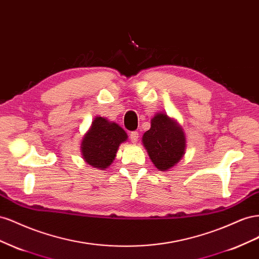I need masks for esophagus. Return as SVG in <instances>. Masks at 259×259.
<instances>
[{"label": "esophagus", "mask_w": 259, "mask_h": 259, "mask_svg": "<svg viewBox=\"0 0 259 259\" xmlns=\"http://www.w3.org/2000/svg\"><path fill=\"white\" fill-rule=\"evenodd\" d=\"M130 140L132 143H137L139 140V132L138 131H132L130 134Z\"/></svg>", "instance_id": "esophagus-1"}]
</instances>
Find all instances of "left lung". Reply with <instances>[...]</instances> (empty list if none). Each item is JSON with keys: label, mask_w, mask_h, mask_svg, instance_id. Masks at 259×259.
Returning <instances> with one entry per match:
<instances>
[{"label": "left lung", "mask_w": 259, "mask_h": 259, "mask_svg": "<svg viewBox=\"0 0 259 259\" xmlns=\"http://www.w3.org/2000/svg\"><path fill=\"white\" fill-rule=\"evenodd\" d=\"M142 140L153 164L162 171L175 166L186 151L182 129L165 114L153 118L151 129L145 132Z\"/></svg>", "instance_id": "8db88e82"}]
</instances>
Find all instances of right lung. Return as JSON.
Masks as SVG:
<instances>
[{
	"label": "right lung",
	"instance_id": "add662e5",
	"mask_svg": "<svg viewBox=\"0 0 259 259\" xmlns=\"http://www.w3.org/2000/svg\"><path fill=\"white\" fill-rule=\"evenodd\" d=\"M127 139V134L117 123L97 117L81 144L83 158L89 165L105 169L115 159L119 144Z\"/></svg>",
	"mask_w": 259,
	"mask_h": 259
}]
</instances>
